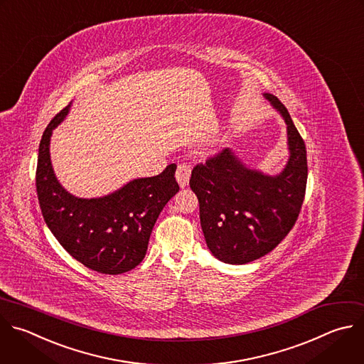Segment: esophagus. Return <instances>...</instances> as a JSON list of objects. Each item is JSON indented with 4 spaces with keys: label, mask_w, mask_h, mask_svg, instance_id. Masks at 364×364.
<instances>
[{
    "label": "esophagus",
    "mask_w": 364,
    "mask_h": 364,
    "mask_svg": "<svg viewBox=\"0 0 364 364\" xmlns=\"http://www.w3.org/2000/svg\"><path fill=\"white\" fill-rule=\"evenodd\" d=\"M190 176H191V168H190L187 164H180V166L177 167L176 180H177V183H178V186H180L181 188H184L186 186H188Z\"/></svg>",
    "instance_id": "obj_1"
}]
</instances>
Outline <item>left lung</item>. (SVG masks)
I'll return each instance as SVG.
<instances>
[{
  "label": "left lung",
  "instance_id": "8db88e82",
  "mask_svg": "<svg viewBox=\"0 0 364 364\" xmlns=\"http://www.w3.org/2000/svg\"><path fill=\"white\" fill-rule=\"evenodd\" d=\"M263 97L286 123L289 159L283 170L263 173L249 167L232 149H225L196 166L190 178L205 245L227 264H247L270 253L294 225L304 198V141L282 101L269 92Z\"/></svg>",
  "mask_w": 364,
  "mask_h": 364
}]
</instances>
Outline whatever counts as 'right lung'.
I'll list each match as a JSON object with an SVG mask.
<instances>
[{"label":"right lung","mask_w":364,"mask_h":364,"mask_svg":"<svg viewBox=\"0 0 364 364\" xmlns=\"http://www.w3.org/2000/svg\"><path fill=\"white\" fill-rule=\"evenodd\" d=\"M71 104L51 119L40 143L36 184L41 213L58 243L77 262L102 274H123L143 262L161 210L177 194V167L171 164L159 176L133 178L101 197L71 194L58 181L50 154L53 132Z\"/></svg>","instance_id":"obj_1"}]
</instances>
